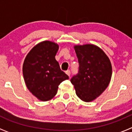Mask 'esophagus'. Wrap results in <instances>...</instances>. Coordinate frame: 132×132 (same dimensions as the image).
<instances>
[{"mask_svg":"<svg viewBox=\"0 0 132 132\" xmlns=\"http://www.w3.org/2000/svg\"><path fill=\"white\" fill-rule=\"evenodd\" d=\"M65 73L68 75L69 77H70V75H71V71H70L69 70H67V71H65Z\"/></svg>","mask_w":132,"mask_h":132,"instance_id":"34e87169","label":"esophagus"}]
</instances>
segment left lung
<instances>
[{"label": "left lung", "mask_w": 132, "mask_h": 132, "mask_svg": "<svg viewBox=\"0 0 132 132\" xmlns=\"http://www.w3.org/2000/svg\"><path fill=\"white\" fill-rule=\"evenodd\" d=\"M79 63V73L71 82L78 97L90 102L99 96L108 87L112 77V65L106 53L96 45H75Z\"/></svg>", "instance_id": "8db88e82"}]
</instances>
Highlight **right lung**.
<instances>
[{
    "label": "right lung",
    "mask_w": 132,
    "mask_h": 132,
    "mask_svg": "<svg viewBox=\"0 0 132 132\" xmlns=\"http://www.w3.org/2000/svg\"><path fill=\"white\" fill-rule=\"evenodd\" d=\"M58 44L44 41L35 45L24 59L22 72L27 88L42 101L55 96L61 82L69 79L56 61Z\"/></svg>",
    "instance_id": "obj_1"
}]
</instances>
